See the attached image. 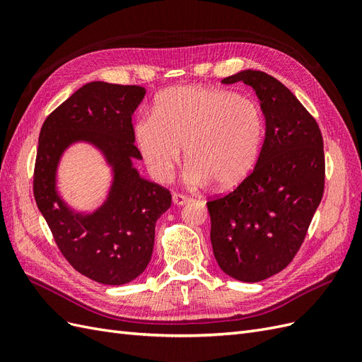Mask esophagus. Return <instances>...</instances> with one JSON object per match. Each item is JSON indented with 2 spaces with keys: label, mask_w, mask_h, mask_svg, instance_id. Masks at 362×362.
I'll return each instance as SVG.
<instances>
[{
  "label": "esophagus",
  "mask_w": 362,
  "mask_h": 362,
  "mask_svg": "<svg viewBox=\"0 0 362 362\" xmlns=\"http://www.w3.org/2000/svg\"><path fill=\"white\" fill-rule=\"evenodd\" d=\"M172 201L175 205H184L190 201L187 194H181V193H173L172 194Z\"/></svg>",
  "instance_id": "1"
}]
</instances>
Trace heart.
<instances>
[{"label":"heart","mask_w":362,"mask_h":362,"mask_svg":"<svg viewBox=\"0 0 362 362\" xmlns=\"http://www.w3.org/2000/svg\"><path fill=\"white\" fill-rule=\"evenodd\" d=\"M134 139L149 172L166 182L185 151L184 178L229 189L247 177L264 139V116L247 96L205 86L173 87L141 115Z\"/></svg>","instance_id":"1"}]
</instances>
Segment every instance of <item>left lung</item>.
Here are the masks:
<instances>
[{"label": "left lung", "mask_w": 362, "mask_h": 362, "mask_svg": "<svg viewBox=\"0 0 362 362\" xmlns=\"http://www.w3.org/2000/svg\"><path fill=\"white\" fill-rule=\"evenodd\" d=\"M222 83L255 90L266 139L249 177L206 202L211 246L226 275L258 282L286 269L303 243L325 189L323 137L315 119L272 75L246 69Z\"/></svg>", "instance_id": "8db88e82"}]
</instances>
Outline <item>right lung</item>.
Segmentation results:
<instances>
[{
  "instance_id": "1",
  "label": "right lung",
  "mask_w": 362,
  "mask_h": 362,
  "mask_svg": "<svg viewBox=\"0 0 362 362\" xmlns=\"http://www.w3.org/2000/svg\"><path fill=\"white\" fill-rule=\"evenodd\" d=\"M146 90L140 86L87 83L42 125L33 192L39 211L69 264L105 286H122L144 273L154 249L156 223L172 194L144 180L133 166L141 156L131 117ZM86 141L105 156L114 180L107 199L93 214L74 212L57 192L62 152Z\"/></svg>"
}]
</instances>
